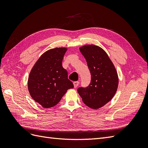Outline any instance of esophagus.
I'll use <instances>...</instances> for the list:
<instances>
[{"label": "esophagus", "mask_w": 148, "mask_h": 148, "mask_svg": "<svg viewBox=\"0 0 148 148\" xmlns=\"http://www.w3.org/2000/svg\"><path fill=\"white\" fill-rule=\"evenodd\" d=\"M79 82L78 81H77V82H73V84H74V87L75 88H77L78 86L79 85Z\"/></svg>", "instance_id": "esophagus-1"}]
</instances>
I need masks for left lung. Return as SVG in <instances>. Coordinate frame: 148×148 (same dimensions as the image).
Masks as SVG:
<instances>
[{"label":"left lung","instance_id":"8db88e82","mask_svg":"<svg viewBox=\"0 0 148 148\" xmlns=\"http://www.w3.org/2000/svg\"><path fill=\"white\" fill-rule=\"evenodd\" d=\"M79 51L86 60L91 80L86 88H79L78 92L87 106L97 109L115 95L118 88V75L108 55L100 47L86 45L79 47Z\"/></svg>","mask_w":148,"mask_h":148}]
</instances>
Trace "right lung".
Listing matches in <instances>:
<instances>
[{
    "label": "right lung",
    "mask_w": 148,
    "mask_h": 148,
    "mask_svg": "<svg viewBox=\"0 0 148 148\" xmlns=\"http://www.w3.org/2000/svg\"><path fill=\"white\" fill-rule=\"evenodd\" d=\"M66 50L59 47L45 52L29 73L28 86L30 95L44 108L57 104L66 91L74 87L62 64Z\"/></svg>",
    "instance_id": "add662e5"
}]
</instances>
